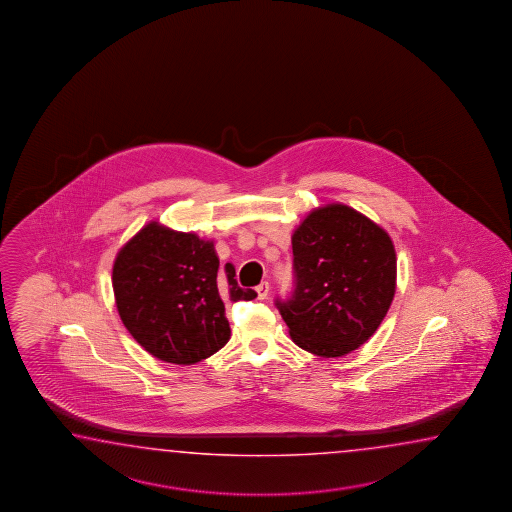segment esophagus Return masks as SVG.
<instances>
[{"label": "esophagus", "instance_id": "esophagus-1", "mask_svg": "<svg viewBox=\"0 0 512 512\" xmlns=\"http://www.w3.org/2000/svg\"><path fill=\"white\" fill-rule=\"evenodd\" d=\"M269 289H271V287H269V283L267 282H261L260 285H256V293H258V298H260V300H265V298L269 296Z\"/></svg>", "mask_w": 512, "mask_h": 512}]
</instances>
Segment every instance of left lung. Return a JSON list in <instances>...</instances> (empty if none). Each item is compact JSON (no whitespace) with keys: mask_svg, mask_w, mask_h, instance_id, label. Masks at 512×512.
Returning <instances> with one entry per match:
<instances>
[{"mask_svg":"<svg viewBox=\"0 0 512 512\" xmlns=\"http://www.w3.org/2000/svg\"><path fill=\"white\" fill-rule=\"evenodd\" d=\"M294 289L276 307L296 346L342 357L362 346L392 305V240L346 205L316 208L293 234Z\"/></svg>","mask_w":512,"mask_h":512,"instance_id":"left-lung-1","label":"left lung"}]
</instances>
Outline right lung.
I'll list each match as a JSON object with an SVG mask.
<instances>
[{"mask_svg": "<svg viewBox=\"0 0 512 512\" xmlns=\"http://www.w3.org/2000/svg\"><path fill=\"white\" fill-rule=\"evenodd\" d=\"M234 265L219 269L212 241L148 223L117 254L113 293L120 320L150 355L196 364L230 338L223 300H254L241 289Z\"/></svg>", "mask_w": 512, "mask_h": 512, "instance_id": "add662e5", "label": "right lung"}]
</instances>
